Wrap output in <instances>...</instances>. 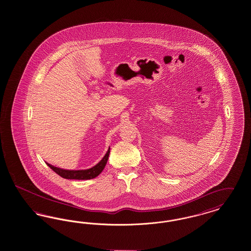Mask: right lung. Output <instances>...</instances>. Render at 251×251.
<instances>
[{
    "mask_svg": "<svg viewBox=\"0 0 251 251\" xmlns=\"http://www.w3.org/2000/svg\"><path fill=\"white\" fill-rule=\"evenodd\" d=\"M110 153V148L108 150L106 154L101 159V161L97 164L95 167H91L89 169L85 170H66L62 169L58 167H53L50 164H47L49 167H50L56 174H58L62 178L69 179H90L96 178L98 175L101 173L103 168L105 167V165L107 163L108 157Z\"/></svg>",
    "mask_w": 251,
    "mask_h": 251,
    "instance_id": "obj_1",
    "label": "right lung"
}]
</instances>
